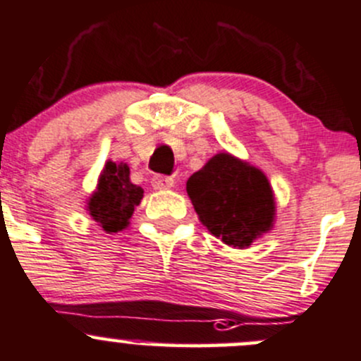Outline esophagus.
I'll use <instances>...</instances> for the list:
<instances>
[{"instance_id": "34e87169", "label": "esophagus", "mask_w": 361, "mask_h": 361, "mask_svg": "<svg viewBox=\"0 0 361 361\" xmlns=\"http://www.w3.org/2000/svg\"><path fill=\"white\" fill-rule=\"evenodd\" d=\"M153 188L158 189V191H166V189H172L173 188V179H172V177L156 176V177H153Z\"/></svg>"}]
</instances>
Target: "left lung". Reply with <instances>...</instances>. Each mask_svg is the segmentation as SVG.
<instances>
[{
  "mask_svg": "<svg viewBox=\"0 0 361 361\" xmlns=\"http://www.w3.org/2000/svg\"><path fill=\"white\" fill-rule=\"evenodd\" d=\"M198 219L215 238L233 248H248L269 233L276 202L266 173L245 159L217 153L185 184Z\"/></svg>",
  "mask_w": 361,
  "mask_h": 361,
  "instance_id": "8db88e82",
  "label": "left lung"
}]
</instances>
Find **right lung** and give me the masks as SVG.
I'll list each match as a JSON object with an SVG mask.
<instances>
[{
    "label": "right lung",
    "instance_id": "1",
    "mask_svg": "<svg viewBox=\"0 0 361 361\" xmlns=\"http://www.w3.org/2000/svg\"><path fill=\"white\" fill-rule=\"evenodd\" d=\"M144 198V189L132 184L126 163L106 161L97 188L88 196L87 212L106 233H120L130 226L133 210Z\"/></svg>",
    "mask_w": 361,
    "mask_h": 361
}]
</instances>
